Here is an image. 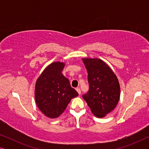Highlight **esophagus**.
I'll use <instances>...</instances> for the list:
<instances>
[{
    "mask_svg": "<svg viewBox=\"0 0 149 149\" xmlns=\"http://www.w3.org/2000/svg\"><path fill=\"white\" fill-rule=\"evenodd\" d=\"M76 91H77V92H78V93H79V95L81 94V89H80V88H79V87H77V88H76Z\"/></svg>",
    "mask_w": 149,
    "mask_h": 149,
    "instance_id": "1",
    "label": "esophagus"
}]
</instances>
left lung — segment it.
<instances>
[{"label": "left lung", "mask_w": 149, "mask_h": 149, "mask_svg": "<svg viewBox=\"0 0 149 149\" xmlns=\"http://www.w3.org/2000/svg\"><path fill=\"white\" fill-rule=\"evenodd\" d=\"M87 71L88 92L83 95L95 117H104L113 111L120 98V85L112 69L100 59H82Z\"/></svg>", "instance_id": "left-lung-1"}]
</instances>
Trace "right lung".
<instances>
[{
    "instance_id": "1",
    "label": "right lung",
    "mask_w": 149,
    "mask_h": 149,
    "mask_svg": "<svg viewBox=\"0 0 149 149\" xmlns=\"http://www.w3.org/2000/svg\"><path fill=\"white\" fill-rule=\"evenodd\" d=\"M65 63L55 62L47 66L35 84V102L38 109L49 118H57L64 113L78 93L62 74Z\"/></svg>"
}]
</instances>
